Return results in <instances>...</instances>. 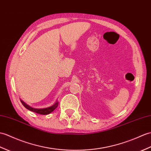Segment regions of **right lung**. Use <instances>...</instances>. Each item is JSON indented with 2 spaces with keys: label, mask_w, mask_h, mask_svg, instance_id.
Returning <instances> with one entry per match:
<instances>
[{
  "label": "right lung",
  "mask_w": 151,
  "mask_h": 151,
  "mask_svg": "<svg viewBox=\"0 0 151 151\" xmlns=\"http://www.w3.org/2000/svg\"><path fill=\"white\" fill-rule=\"evenodd\" d=\"M20 101H21V103L22 104L23 106L27 109L31 111H33V112H34V113H36L40 114H44V115L50 114L51 112L53 111L58 106V102L57 101L55 103V104L52 105V106H51V107H49L47 108H44V109H35V108H33V107H30L29 106H28V105H27L22 100H20Z\"/></svg>",
  "instance_id": "add662e5"
}]
</instances>
